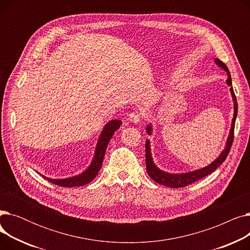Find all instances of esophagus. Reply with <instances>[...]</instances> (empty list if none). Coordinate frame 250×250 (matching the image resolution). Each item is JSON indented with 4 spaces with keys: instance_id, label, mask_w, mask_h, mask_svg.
<instances>
[{
    "instance_id": "34e87169",
    "label": "esophagus",
    "mask_w": 250,
    "mask_h": 250,
    "mask_svg": "<svg viewBox=\"0 0 250 250\" xmlns=\"http://www.w3.org/2000/svg\"><path fill=\"white\" fill-rule=\"evenodd\" d=\"M141 121V114L139 112H132L128 116V122L130 124H139Z\"/></svg>"
}]
</instances>
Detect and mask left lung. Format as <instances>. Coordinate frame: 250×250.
I'll list each match as a JSON object with an SVG mask.
<instances>
[{
	"instance_id": "obj_1",
	"label": "left lung",
	"mask_w": 250,
	"mask_h": 250,
	"mask_svg": "<svg viewBox=\"0 0 250 250\" xmlns=\"http://www.w3.org/2000/svg\"><path fill=\"white\" fill-rule=\"evenodd\" d=\"M215 63L218 65L219 68L223 69L226 74H227V81L226 84L230 87V93L233 99V108H234V113H233V118H232V123H231V127L229 130V135L226 140L225 144V148L223 149V151L220 153V155L217 157V158L212 162L209 163L208 166L200 168V169H195L192 170V171L188 172H182V173H169L164 171V170L160 169L158 166H157L153 160V156L151 152V142L150 140H146V169L149 176L156 181L159 185H162L164 187H168L171 188H185L190 183L198 181L202 179L203 177L211 174L213 171L225 161L226 157L229 154V151L231 149V145L233 143V138H234V126H235V121L236 117H237V112H238V104L237 100H236V96L234 94L233 87H232V80H231V75L228 70V68L225 65V63L221 62L219 59H215ZM146 132L149 136L152 135L153 133V125L152 124H149L146 126Z\"/></svg>"
}]
</instances>
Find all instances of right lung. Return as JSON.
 <instances>
[{"label":"right lung","instance_id":"add662e5","mask_svg":"<svg viewBox=\"0 0 250 250\" xmlns=\"http://www.w3.org/2000/svg\"><path fill=\"white\" fill-rule=\"evenodd\" d=\"M121 125H122V121L111 120L104 125L96 144L93 159H92L91 163L88 165V167L84 170L83 172L79 173L75 176L67 177V178H49L42 174L41 175H42V177H44L49 182L54 183V185H57L59 187L75 188V187H82L87 185V183L93 180L98 174L99 170L102 166L105 151H106L108 143L112 138L113 134L115 133V130L120 128Z\"/></svg>","mask_w":250,"mask_h":250}]
</instances>
